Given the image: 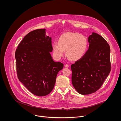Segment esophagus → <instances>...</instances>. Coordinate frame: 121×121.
<instances>
[{
  "mask_svg": "<svg viewBox=\"0 0 121 121\" xmlns=\"http://www.w3.org/2000/svg\"><path fill=\"white\" fill-rule=\"evenodd\" d=\"M69 67V65H68V64H66V65H65V68H68Z\"/></svg>",
  "mask_w": 121,
  "mask_h": 121,
  "instance_id": "obj_1",
  "label": "esophagus"
}]
</instances>
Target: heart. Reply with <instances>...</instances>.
<instances>
[{"label":"heart","instance_id":"heart-1","mask_svg":"<svg viewBox=\"0 0 121 121\" xmlns=\"http://www.w3.org/2000/svg\"><path fill=\"white\" fill-rule=\"evenodd\" d=\"M88 40L83 35L78 33L68 32L61 35L58 43L53 44V53L57 58L66 54L72 60H78L83 56L87 49Z\"/></svg>","mask_w":121,"mask_h":121}]
</instances>
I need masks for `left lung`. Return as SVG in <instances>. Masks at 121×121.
Instances as JSON below:
<instances>
[{
	"instance_id": "8db88e82",
	"label": "left lung",
	"mask_w": 121,
	"mask_h": 121,
	"mask_svg": "<svg viewBox=\"0 0 121 121\" xmlns=\"http://www.w3.org/2000/svg\"><path fill=\"white\" fill-rule=\"evenodd\" d=\"M89 49L85 55L71 65L72 83L78 93H93L99 89L110 73V47L99 34L88 38Z\"/></svg>"
}]
</instances>
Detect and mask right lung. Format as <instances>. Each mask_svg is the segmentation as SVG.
I'll return each instance as SVG.
<instances>
[{"label":"right lung","mask_w":121,"mask_h":121,"mask_svg":"<svg viewBox=\"0 0 121 121\" xmlns=\"http://www.w3.org/2000/svg\"><path fill=\"white\" fill-rule=\"evenodd\" d=\"M52 38L46 29L33 30L24 37L15 52L19 80L31 93L44 96L53 90L58 72L64 64L53 61Z\"/></svg>","instance_id":"right-lung-1"}]
</instances>
